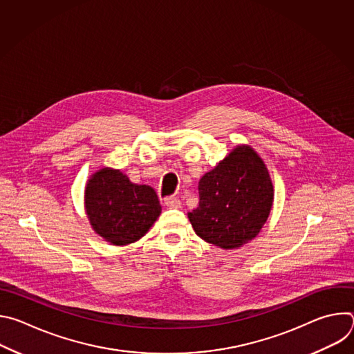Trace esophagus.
Masks as SVG:
<instances>
[{"instance_id": "esophagus-1", "label": "esophagus", "mask_w": 354, "mask_h": 354, "mask_svg": "<svg viewBox=\"0 0 354 354\" xmlns=\"http://www.w3.org/2000/svg\"><path fill=\"white\" fill-rule=\"evenodd\" d=\"M164 203H165V206L169 207V209H180V206H182L180 200H179L178 197H174V196L167 197V198L164 200Z\"/></svg>"}]
</instances>
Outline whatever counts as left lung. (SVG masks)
Here are the masks:
<instances>
[{
	"label": "left lung",
	"instance_id": "8db88e82",
	"mask_svg": "<svg viewBox=\"0 0 354 354\" xmlns=\"http://www.w3.org/2000/svg\"><path fill=\"white\" fill-rule=\"evenodd\" d=\"M198 207L187 214L194 232L223 249L254 239L269 218L274 190L266 164L239 144L198 182Z\"/></svg>",
	"mask_w": 354,
	"mask_h": 354
}]
</instances>
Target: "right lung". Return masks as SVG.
Wrapping results in <instances>:
<instances>
[{"label": "right lung", "mask_w": 354, "mask_h": 354, "mask_svg": "<svg viewBox=\"0 0 354 354\" xmlns=\"http://www.w3.org/2000/svg\"><path fill=\"white\" fill-rule=\"evenodd\" d=\"M84 206L92 230L118 246L142 238L162 210L153 187L133 183L120 169L109 167L88 179Z\"/></svg>", "instance_id": "1"}]
</instances>
